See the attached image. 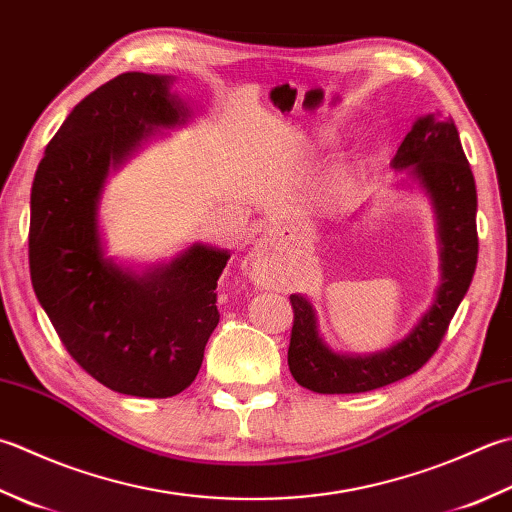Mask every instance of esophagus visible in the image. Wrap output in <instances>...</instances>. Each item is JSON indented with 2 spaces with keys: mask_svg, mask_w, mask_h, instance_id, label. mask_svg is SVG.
I'll return each instance as SVG.
<instances>
[{
  "mask_svg": "<svg viewBox=\"0 0 512 512\" xmlns=\"http://www.w3.org/2000/svg\"><path fill=\"white\" fill-rule=\"evenodd\" d=\"M268 253V244H262L257 248V253H255V259H253V275H255V279L259 284H266V259H264V255Z\"/></svg>",
  "mask_w": 512,
  "mask_h": 512,
  "instance_id": "1",
  "label": "esophagus"
}]
</instances>
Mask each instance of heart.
<instances>
[{
	"label": "heart",
	"mask_w": 512,
	"mask_h": 512,
	"mask_svg": "<svg viewBox=\"0 0 512 512\" xmlns=\"http://www.w3.org/2000/svg\"><path fill=\"white\" fill-rule=\"evenodd\" d=\"M319 139H322V142H335V135H333V130H324L322 135H319Z\"/></svg>",
	"instance_id": "heart-1"
}]
</instances>
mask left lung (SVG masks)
<instances>
[{"label":"left lung","instance_id":"1","mask_svg":"<svg viewBox=\"0 0 512 512\" xmlns=\"http://www.w3.org/2000/svg\"><path fill=\"white\" fill-rule=\"evenodd\" d=\"M426 190L437 217L442 284L435 302L410 333L375 355H339L319 337L315 308L304 295H290L288 368L295 382L313 393H366L417 373L442 344L477 266V190L457 126L450 117L424 115L410 128L393 157Z\"/></svg>","mask_w":512,"mask_h":512}]
</instances>
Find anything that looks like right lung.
I'll use <instances>...</instances> for the list:
<instances>
[{
	"label": "right lung",
	"mask_w": 512,
	"mask_h": 512,
	"mask_svg": "<svg viewBox=\"0 0 512 512\" xmlns=\"http://www.w3.org/2000/svg\"><path fill=\"white\" fill-rule=\"evenodd\" d=\"M168 75L122 73L84 97L46 146L30 190L35 295L70 357L122 395L166 399L193 384L213 333L226 250L193 244L144 275L104 257L99 199L155 133L188 119Z\"/></svg>",
	"instance_id": "1"
}]
</instances>
